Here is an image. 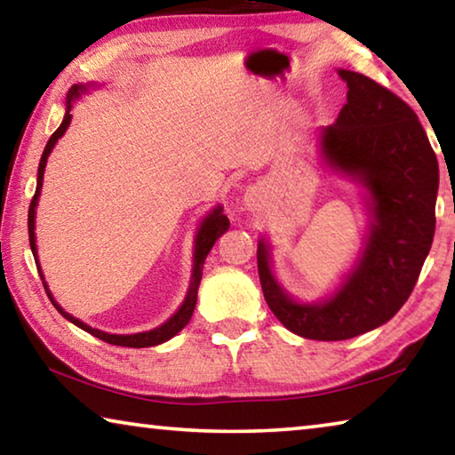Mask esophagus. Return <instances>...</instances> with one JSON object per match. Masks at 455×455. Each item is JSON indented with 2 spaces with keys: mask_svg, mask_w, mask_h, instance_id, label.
<instances>
[{
  "mask_svg": "<svg viewBox=\"0 0 455 455\" xmlns=\"http://www.w3.org/2000/svg\"><path fill=\"white\" fill-rule=\"evenodd\" d=\"M260 198H263V188H260V187H251L249 190H246L244 200H246V204H249V206H255Z\"/></svg>",
  "mask_w": 455,
  "mask_h": 455,
  "instance_id": "esophagus-1",
  "label": "esophagus"
}]
</instances>
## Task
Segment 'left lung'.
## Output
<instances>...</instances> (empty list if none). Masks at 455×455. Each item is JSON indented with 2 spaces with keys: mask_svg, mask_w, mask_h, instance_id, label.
<instances>
[{
  "mask_svg": "<svg viewBox=\"0 0 455 455\" xmlns=\"http://www.w3.org/2000/svg\"><path fill=\"white\" fill-rule=\"evenodd\" d=\"M337 74L347 104L321 128L319 158L361 188L369 220L357 255L329 295L303 301L276 276L268 238L257 244L267 305L291 333L315 341L363 335L402 309L434 241L440 187L435 152L411 108L363 74Z\"/></svg>",
  "mask_w": 455,
  "mask_h": 455,
  "instance_id": "8db88e82",
  "label": "left lung"
}]
</instances>
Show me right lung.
Segmentation results:
<instances>
[{
    "label": "right lung",
    "mask_w": 455,
    "mask_h": 455,
    "mask_svg": "<svg viewBox=\"0 0 455 455\" xmlns=\"http://www.w3.org/2000/svg\"><path fill=\"white\" fill-rule=\"evenodd\" d=\"M100 88L98 84H76V86L68 92L66 96V114H64V120H61L60 128L56 130L50 136L48 144H45L44 154H42V160H40V166H37V184H36V195L32 198V204H29V212H28V230H29V246H32V252H34V259H36V265H37V273H40L42 281H44V287L45 292H48L52 305L56 307L58 313L61 317L68 319L70 323H74L76 327H80L82 331H86V333L94 335L98 339H102V341L110 343V345H120V347H134V349H142V347H154V345H160V343H166L168 339H172L174 335H179L180 331L188 325V321L192 317V313H195V307H196V295H198V287H200V279H203V267H204V260L209 257V252L212 249V244L219 241V238L227 233L230 222L227 219V214L222 212V206L217 204L214 209H211L209 212L204 214L203 219H200L198 227H196V233H195V244H192V273H190V283H188V291H187V297H184L182 305L176 309L174 315H171L163 325L154 327L150 331H140V333H108V331H100L96 327H90L88 323L80 321L78 317H74L68 311L61 309V305L53 299L52 291L48 287V283H45V276L44 271L40 267V259H37V244H36V209H37V203H40V195H42V187H44V172H45V164H48V156L53 150V146L58 144V140L61 136L66 134L68 126H70L72 122V108L76 100H80L84 94H88L90 90H96Z\"/></svg>",
    "instance_id": "obj_1"
}]
</instances>
